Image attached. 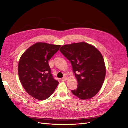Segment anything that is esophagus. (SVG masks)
I'll use <instances>...</instances> for the list:
<instances>
[{"instance_id": "esophagus-1", "label": "esophagus", "mask_w": 128, "mask_h": 128, "mask_svg": "<svg viewBox=\"0 0 128 128\" xmlns=\"http://www.w3.org/2000/svg\"><path fill=\"white\" fill-rule=\"evenodd\" d=\"M66 80H67V77H65V76L63 78L61 79V80H62V81H66Z\"/></svg>"}]
</instances>
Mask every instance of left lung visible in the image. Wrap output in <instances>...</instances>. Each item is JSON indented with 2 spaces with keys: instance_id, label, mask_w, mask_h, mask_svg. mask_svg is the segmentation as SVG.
Listing matches in <instances>:
<instances>
[{
  "instance_id": "8db88e82",
  "label": "left lung",
  "mask_w": 128,
  "mask_h": 128,
  "mask_svg": "<svg viewBox=\"0 0 128 128\" xmlns=\"http://www.w3.org/2000/svg\"><path fill=\"white\" fill-rule=\"evenodd\" d=\"M60 51L70 61L78 82L72 92L82 100L94 97L102 88L106 76L103 56L94 46L78 42L62 46Z\"/></svg>"
}]
</instances>
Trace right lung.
<instances>
[{
	"mask_svg": "<svg viewBox=\"0 0 128 128\" xmlns=\"http://www.w3.org/2000/svg\"><path fill=\"white\" fill-rule=\"evenodd\" d=\"M61 45L37 42L23 54L18 66L20 82L28 94L39 100L47 99L59 84L51 74L48 61Z\"/></svg>",
	"mask_w": 128,
	"mask_h": 128,
	"instance_id": "obj_1",
	"label": "right lung"
}]
</instances>
